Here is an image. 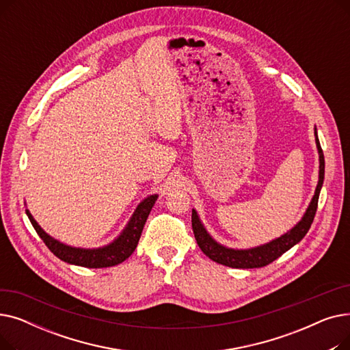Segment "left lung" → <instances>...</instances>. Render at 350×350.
I'll use <instances>...</instances> for the list:
<instances>
[{"mask_svg": "<svg viewBox=\"0 0 350 350\" xmlns=\"http://www.w3.org/2000/svg\"><path fill=\"white\" fill-rule=\"evenodd\" d=\"M314 133H315V143H317L318 154H319V177H318L315 194H314V197H312L310 203L299 221L293 226L289 231L282 234L281 237L273 238V240L269 243L251 247V248H230V247H226L214 240L211 234L204 227L203 221L200 219L197 210L193 208L191 226H193L196 241H197L200 250L203 251L210 260L215 261L217 264H221V265L231 267V268H241V269L261 268V267L271 264L277 258H280L284 252L291 250L293 245H297L306 235V232L310 228L312 221H314V218H315L319 193H321L323 178H325V157H323V152L321 149L317 127H315Z\"/></svg>", "mask_w": 350, "mask_h": 350, "instance_id": "8db88e82", "label": "left lung"}]
</instances>
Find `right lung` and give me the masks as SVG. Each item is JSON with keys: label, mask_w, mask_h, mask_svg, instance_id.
Instances as JSON below:
<instances>
[{"label": "right lung", "mask_w": 350, "mask_h": 350, "mask_svg": "<svg viewBox=\"0 0 350 350\" xmlns=\"http://www.w3.org/2000/svg\"><path fill=\"white\" fill-rule=\"evenodd\" d=\"M159 194H150L143 198L136 210L133 211L131 219H129L122 232L106 245L96 247V248H82V247H72L65 243H61L57 238L51 237L48 232L42 230V227L35 221V218L27 208V215L35 231L38 232L41 240L45 245L57 255L59 260L68 262L70 265H78L85 268H107L115 267L133 254L140 240V235L143 227L146 224V219L149 217Z\"/></svg>", "instance_id": "add662e5"}]
</instances>
